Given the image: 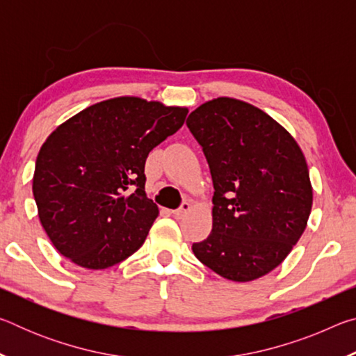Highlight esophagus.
<instances>
[{
	"instance_id": "1",
	"label": "esophagus",
	"mask_w": 356,
	"mask_h": 356,
	"mask_svg": "<svg viewBox=\"0 0 356 356\" xmlns=\"http://www.w3.org/2000/svg\"><path fill=\"white\" fill-rule=\"evenodd\" d=\"M190 209H191V206H190V202H182V206H180L179 209H176V210H172V216L174 218H184V216L186 215V212H190Z\"/></svg>"
}]
</instances>
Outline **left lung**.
I'll list each match as a JSON object with an SVG mask.
<instances>
[{
	"mask_svg": "<svg viewBox=\"0 0 356 356\" xmlns=\"http://www.w3.org/2000/svg\"><path fill=\"white\" fill-rule=\"evenodd\" d=\"M186 127L213 180V226L193 252L215 273L246 282L284 261L306 229L312 188L305 155L268 114L220 97L193 111Z\"/></svg>",
	"mask_w": 356,
	"mask_h": 356,
	"instance_id": "obj_1",
	"label": "left lung"
}]
</instances>
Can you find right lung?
<instances>
[{
  "instance_id": "obj_1",
  "label": "right lung",
  "mask_w": 356,
  "mask_h": 356,
  "mask_svg": "<svg viewBox=\"0 0 356 356\" xmlns=\"http://www.w3.org/2000/svg\"><path fill=\"white\" fill-rule=\"evenodd\" d=\"M188 110L138 97L100 102L47 138L33 195L47 236L83 268L113 267L141 248L159 207L144 191L150 150Z\"/></svg>"
}]
</instances>
